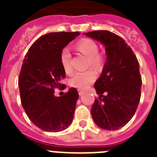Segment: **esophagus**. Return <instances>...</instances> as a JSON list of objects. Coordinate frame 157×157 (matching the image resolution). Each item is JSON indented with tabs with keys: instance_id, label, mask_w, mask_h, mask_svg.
I'll return each mask as SVG.
<instances>
[{
	"instance_id": "1",
	"label": "esophagus",
	"mask_w": 157,
	"mask_h": 157,
	"mask_svg": "<svg viewBox=\"0 0 157 157\" xmlns=\"http://www.w3.org/2000/svg\"><path fill=\"white\" fill-rule=\"evenodd\" d=\"M78 93H79V95H83L84 94H85V91H83V90H79L78 91Z\"/></svg>"
}]
</instances>
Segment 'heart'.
Listing matches in <instances>:
<instances>
[{"instance_id":"1","label":"heart","mask_w":157,"mask_h":157,"mask_svg":"<svg viewBox=\"0 0 157 157\" xmlns=\"http://www.w3.org/2000/svg\"><path fill=\"white\" fill-rule=\"evenodd\" d=\"M76 50L88 58V67L93 69H89L87 71L76 72L70 79V86L77 89L87 88L91 83L95 81L97 74L95 71H100L104 67L105 58L103 54L98 52V46L95 41L91 39L84 38L76 43L75 45ZM60 63L67 74L72 72V67L71 63V55L67 48H63L60 52Z\"/></svg>"}]
</instances>
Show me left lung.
Wrapping results in <instances>:
<instances>
[{
    "instance_id": "8db88e82",
    "label": "left lung",
    "mask_w": 157,
    "mask_h": 157,
    "mask_svg": "<svg viewBox=\"0 0 157 157\" xmlns=\"http://www.w3.org/2000/svg\"><path fill=\"white\" fill-rule=\"evenodd\" d=\"M84 34L103 44L107 54L103 72L94 83L99 97L94 100L91 115L102 129H118L134 117L140 101L139 61L124 39L115 33L103 30Z\"/></svg>"
}]
</instances>
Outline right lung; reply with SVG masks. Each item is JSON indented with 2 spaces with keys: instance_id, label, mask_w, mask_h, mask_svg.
I'll return each instance as SVG.
<instances>
[{
  "instance_id": "right-lung-1",
  "label": "right lung",
  "mask_w": 157,
  "mask_h": 157,
  "mask_svg": "<svg viewBox=\"0 0 157 157\" xmlns=\"http://www.w3.org/2000/svg\"><path fill=\"white\" fill-rule=\"evenodd\" d=\"M79 35L78 32H60L41 36L23 59L18 76L21 103L31 121L45 131H62L73 120L77 90L71 88L55 97L54 90L60 89V81L66 76L60 52Z\"/></svg>"
}]
</instances>
